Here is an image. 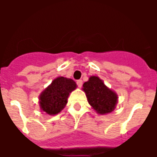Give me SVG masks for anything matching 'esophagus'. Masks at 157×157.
Here are the masks:
<instances>
[{
	"label": "esophagus",
	"instance_id": "34e87169",
	"mask_svg": "<svg viewBox=\"0 0 157 157\" xmlns=\"http://www.w3.org/2000/svg\"><path fill=\"white\" fill-rule=\"evenodd\" d=\"M77 85H78V86L79 87V88H81L82 86V80H78Z\"/></svg>",
	"mask_w": 157,
	"mask_h": 157
}]
</instances>
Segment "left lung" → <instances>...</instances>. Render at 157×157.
<instances>
[{
  "instance_id": "8db88e82",
  "label": "left lung",
  "mask_w": 157,
  "mask_h": 157,
  "mask_svg": "<svg viewBox=\"0 0 157 157\" xmlns=\"http://www.w3.org/2000/svg\"><path fill=\"white\" fill-rule=\"evenodd\" d=\"M82 90L91 108L98 114H109L116 109L119 98L117 94L107 86L98 76H90L88 81L84 82Z\"/></svg>"
}]
</instances>
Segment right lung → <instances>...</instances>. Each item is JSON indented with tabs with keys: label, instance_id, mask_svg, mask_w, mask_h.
<instances>
[{
	"label": "right lung",
	"instance_id": "right-lung-1",
	"mask_svg": "<svg viewBox=\"0 0 157 157\" xmlns=\"http://www.w3.org/2000/svg\"><path fill=\"white\" fill-rule=\"evenodd\" d=\"M76 88L77 84L71 78L62 76L54 78L38 97L41 111L48 116L59 114L67 104L70 94Z\"/></svg>",
	"mask_w": 157,
	"mask_h": 157
}]
</instances>
